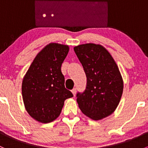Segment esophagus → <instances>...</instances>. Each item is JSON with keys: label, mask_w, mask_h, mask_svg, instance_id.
<instances>
[{"label": "esophagus", "mask_w": 148, "mask_h": 148, "mask_svg": "<svg viewBox=\"0 0 148 148\" xmlns=\"http://www.w3.org/2000/svg\"><path fill=\"white\" fill-rule=\"evenodd\" d=\"M71 92H72V94L74 95H74H76V92H77V89H76V88H74V89L71 90Z\"/></svg>", "instance_id": "esophagus-1"}]
</instances>
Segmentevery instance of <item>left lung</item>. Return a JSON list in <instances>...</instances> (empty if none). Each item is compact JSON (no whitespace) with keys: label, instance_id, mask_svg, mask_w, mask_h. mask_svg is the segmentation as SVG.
I'll use <instances>...</instances> for the list:
<instances>
[{"label":"left lung","instance_id":"left-lung-1","mask_svg":"<svg viewBox=\"0 0 148 148\" xmlns=\"http://www.w3.org/2000/svg\"><path fill=\"white\" fill-rule=\"evenodd\" d=\"M74 50L86 77V89L77 94L79 107L89 118L102 120L114 112L120 101L123 81L120 70L102 46L82 44Z\"/></svg>","mask_w":148,"mask_h":148}]
</instances>
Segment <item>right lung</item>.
I'll return each instance as SVG.
<instances>
[{
	"mask_svg": "<svg viewBox=\"0 0 148 148\" xmlns=\"http://www.w3.org/2000/svg\"><path fill=\"white\" fill-rule=\"evenodd\" d=\"M66 45L51 43L35 57L22 82V95L28 114L49 123L60 114L64 101L73 94L64 86L61 67L69 52Z\"/></svg>",
	"mask_w": 148,
	"mask_h": 148,
	"instance_id": "right-lung-1",
	"label": "right lung"
}]
</instances>
